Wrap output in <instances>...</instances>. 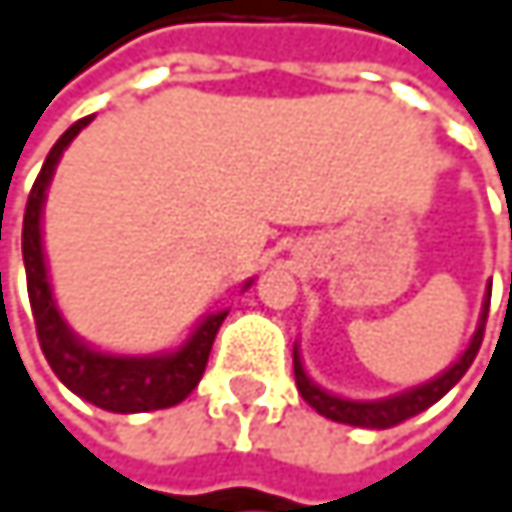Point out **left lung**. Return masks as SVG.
Masks as SVG:
<instances>
[{
    "label": "left lung",
    "mask_w": 512,
    "mask_h": 512,
    "mask_svg": "<svg viewBox=\"0 0 512 512\" xmlns=\"http://www.w3.org/2000/svg\"><path fill=\"white\" fill-rule=\"evenodd\" d=\"M489 297H492V288L486 294V303H483V312H480V324L477 331H473L467 349L461 352V358L443 370L440 376H434L431 382L425 385H416V388H407L400 394H391V397H382V400H349V397H340V394H331L324 391L321 385H315L306 370H303V361H300V352L294 346V379H297V391L303 394L306 404L331 422H343V425H355V428H394L400 422H407L419 413H425L428 407H434L437 400L467 373V367L473 364L480 352V343H483V331H486V315H489Z\"/></svg>",
    "instance_id": "obj_1"
}]
</instances>
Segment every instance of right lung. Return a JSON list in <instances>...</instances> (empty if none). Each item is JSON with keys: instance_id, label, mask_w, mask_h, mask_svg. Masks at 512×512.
I'll list each match as a JSON object with an SVG mask.
<instances>
[{"instance_id": "obj_1", "label": "right lung", "mask_w": 512, "mask_h": 512, "mask_svg": "<svg viewBox=\"0 0 512 512\" xmlns=\"http://www.w3.org/2000/svg\"><path fill=\"white\" fill-rule=\"evenodd\" d=\"M93 121L81 118L75 121L51 148L39 178L29 191L26 212H23V267H26V291H29V306L35 318V334H39L42 352L57 373V379L75 391L78 397L90 400L93 407L108 410V413H151V410H166L181 404L203 379L212 343L221 321L227 318L224 312H209L194 334L181 343L175 352L163 355H112L99 352L78 340L69 324L63 321L51 279H48V264H45V248H42V206L48 197V185L54 178V169L69 148V142ZM251 282H245L248 288Z\"/></svg>"}]
</instances>
